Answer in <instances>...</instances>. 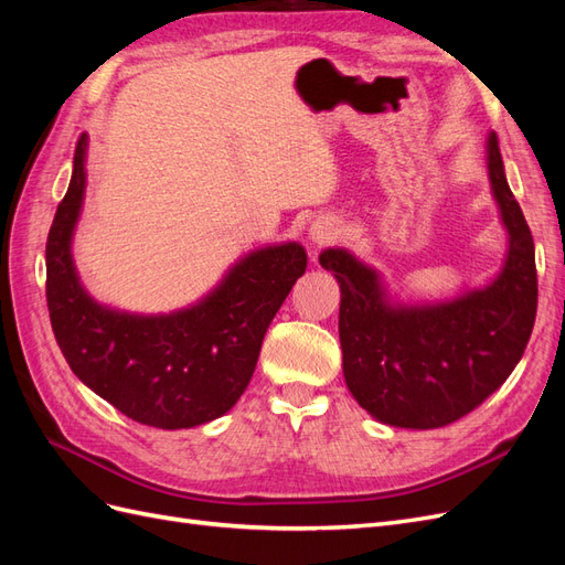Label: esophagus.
<instances>
[{"mask_svg":"<svg viewBox=\"0 0 565 565\" xmlns=\"http://www.w3.org/2000/svg\"><path fill=\"white\" fill-rule=\"evenodd\" d=\"M339 224L337 221H332V218H318V221H313V226H311V241L318 245V247H324V245H332L337 237H339Z\"/></svg>","mask_w":565,"mask_h":565,"instance_id":"34e87169","label":"esophagus"}]
</instances>
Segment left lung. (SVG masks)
Masks as SVG:
<instances>
[{
	"label": "left lung",
	"instance_id": "1",
	"mask_svg": "<svg viewBox=\"0 0 565 565\" xmlns=\"http://www.w3.org/2000/svg\"><path fill=\"white\" fill-rule=\"evenodd\" d=\"M488 172L509 231V256L486 289L450 303L391 309L377 273L344 249L320 254V266L334 273L341 289L347 384L358 405L384 424L438 429L457 422L507 382L527 347L537 313L535 243L509 191L494 131Z\"/></svg>",
	"mask_w": 565,
	"mask_h": 565
}]
</instances>
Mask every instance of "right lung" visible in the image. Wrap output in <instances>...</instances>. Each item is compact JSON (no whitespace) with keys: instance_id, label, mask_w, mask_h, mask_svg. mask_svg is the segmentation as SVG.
Wrapping results in <instances>:
<instances>
[{"instance_id":"right-lung-1","label":"right lung","mask_w":565,"mask_h":565,"mask_svg":"<svg viewBox=\"0 0 565 565\" xmlns=\"http://www.w3.org/2000/svg\"><path fill=\"white\" fill-rule=\"evenodd\" d=\"M84 148L79 136L73 179L46 237V306L58 349L84 384L134 422L158 429L212 422L247 388L268 324L303 276L306 252L289 243L249 254L188 311L160 318L108 311L84 292L71 259Z\"/></svg>"}]
</instances>
